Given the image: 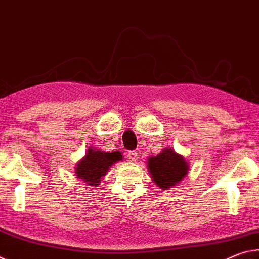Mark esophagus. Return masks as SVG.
<instances>
[{"mask_svg": "<svg viewBox=\"0 0 259 259\" xmlns=\"http://www.w3.org/2000/svg\"><path fill=\"white\" fill-rule=\"evenodd\" d=\"M127 158H128L131 162H135V160H138V158H139L138 151H135V150L130 151L128 154H127Z\"/></svg>", "mask_w": 259, "mask_h": 259, "instance_id": "esophagus-1", "label": "esophagus"}]
</instances>
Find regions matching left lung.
<instances>
[{"mask_svg": "<svg viewBox=\"0 0 259 259\" xmlns=\"http://www.w3.org/2000/svg\"><path fill=\"white\" fill-rule=\"evenodd\" d=\"M148 169L155 184L160 189H167L184 179L188 173V165L173 149H164L157 156L148 159Z\"/></svg>", "mask_w": 259, "mask_h": 259, "instance_id": "8db88e82", "label": "left lung"}]
</instances>
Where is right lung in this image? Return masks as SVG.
I'll return each instance as SVG.
<instances>
[{
    "instance_id": "1",
    "label": "right lung",
    "mask_w": 259,
    "mask_h": 259,
    "mask_svg": "<svg viewBox=\"0 0 259 259\" xmlns=\"http://www.w3.org/2000/svg\"><path fill=\"white\" fill-rule=\"evenodd\" d=\"M121 152H105L101 150L90 149L84 158L78 164L75 173L86 184L96 186L101 182V178L105 176L111 165L121 160Z\"/></svg>"
}]
</instances>
